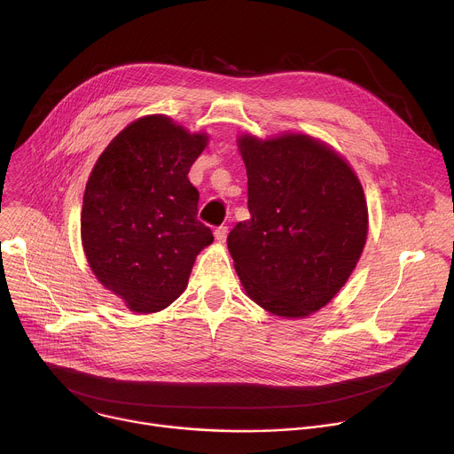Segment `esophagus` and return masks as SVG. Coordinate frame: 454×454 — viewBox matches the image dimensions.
<instances>
[{"label":"esophagus","instance_id":"obj_1","mask_svg":"<svg viewBox=\"0 0 454 454\" xmlns=\"http://www.w3.org/2000/svg\"><path fill=\"white\" fill-rule=\"evenodd\" d=\"M227 232H229L227 225H220V227H216V229H215V238H216V241H218V243H223V241H225V238H227Z\"/></svg>","mask_w":454,"mask_h":454}]
</instances>
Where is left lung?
Masks as SVG:
<instances>
[{"instance_id": "1", "label": "left lung", "mask_w": 454, "mask_h": 454, "mask_svg": "<svg viewBox=\"0 0 454 454\" xmlns=\"http://www.w3.org/2000/svg\"><path fill=\"white\" fill-rule=\"evenodd\" d=\"M250 220L227 236L248 297L281 317H307L354 272L368 234L357 175L326 144L286 133L241 135Z\"/></svg>"}]
</instances>
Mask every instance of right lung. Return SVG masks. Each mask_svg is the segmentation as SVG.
Returning <instances> with one entry per match:
<instances>
[{
    "label": "right lung",
    "instance_id": "1",
    "mask_svg": "<svg viewBox=\"0 0 454 454\" xmlns=\"http://www.w3.org/2000/svg\"><path fill=\"white\" fill-rule=\"evenodd\" d=\"M207 145L164 115L124 128L98 157L82 198L86 260L105 288L137 314H153L185 290L213 232L198 215L187 173Z\"/></svg>",
    "mask_w": 454,
    "mask_h": 454
}]
</instances>
